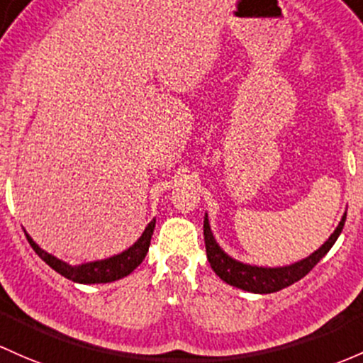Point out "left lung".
<instances>
[{
	"instance_id": "left-lung-1",
	"label": "left lung",
	"mask_w": 363,
	"mask_h": 363,
	"mask_svg": "<svg viewBox=\"0 0 363 363\" xmlns=\"http://www.w3.org/2000/svg\"><path fill=\"white\" fill-rule=\"evenodd\" d=\"M346 213L342 216L341 223L335 228V231L330 235V238L320 247L318 250L313 252L310 257L303 259L299 262H294L291 266H281V268H259V266L243 264V262L235 261L230 257L213 240V235L208 226V219L205 216L203 220V236H205V249H207V259L211 262L212 269L216 272L220 280L226 284L238 287L242 291H249L254 294H272L278 292L281 289L289 287V285L296 284L301 278L306 277L308 273L318 264L320 259L327 254L341 235L342 226H345Z\"/></svg>"
}]
</instances>
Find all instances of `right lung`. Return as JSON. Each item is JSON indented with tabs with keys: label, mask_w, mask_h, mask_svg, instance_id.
Wrapping results in <instances>:
<instances>
[{
	"label": "right lung",
	"mask_w": 363,
	"mask_h": 363,
	"mask_svg": "<svg viewBox=\"0 0 363 363\" xmlns=\"http://www.w3.org/2000/svg\"><path fill=\"white\" fill-rule=\"evenodd\" d=\"M155 223L156 220L152 219L151 223L147 224L143 236L133 243L130 249H127L118 255H113V257L109 259H104V261L86 262V264L79 266H71L67 264V262L60 261V259L53 257L52 254L40 249V247L33 242V238H30L28 233H26V236H28V242L30 243V247H33V250L36 252L52 269H55V272L62 274V277L69 278L72 281H78V284H108V281L120 280V278L130 274L133 269L144 261L147 250H150Z\"/></svg>",
	"instance_id": "right-lung-1"
}]
</instances>
